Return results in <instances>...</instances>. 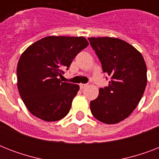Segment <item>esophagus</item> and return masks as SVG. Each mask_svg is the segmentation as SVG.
<instances>
[{"mask_svg":"<svg viewBox=\"0 0 159 159\" xmlns=\"http://www.w3.org/2000/svg\"><path fill=\"white\" fill-rule=\"evenodd\" d=\"M87 87V84H80V87H81V89H84L85 87Z\"/></svg>","mask_w":159,"mask_h":159,"instance_id":"esophagus-1","label":"esophagus"}]
</instances>
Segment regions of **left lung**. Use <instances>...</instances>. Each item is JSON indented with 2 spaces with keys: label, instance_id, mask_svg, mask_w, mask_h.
<instances>
[{
  "label": "left lung",
  "instance_id": "1",
  "mask_svg": "<svg viewBox=\"0 0 159 159\" xmlns=\"http://www.w3.org/2000/svg\"><path fill=\"white\" fill-rule=\"evenodd\" d=\"M102 62L103 72L111 80L100 88L97 99L90 103L95 118L105 124H117L138 106L147 84V67L134 47L117 38H88Z\"/></svg>",
  "mask_w": 159,
  "mask_h": 159
}]
</instances>
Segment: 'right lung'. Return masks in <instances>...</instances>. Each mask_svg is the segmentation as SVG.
Instances as JSON below:
<instances>
[{"mask_svg":"<svg viewBox=\"0 0 159 159\" xmlns=\"http://www.w3.org/2000/svg\"><path fill=\"white\" fill-rule=\"evenodd\" d=\"M84 37L48 36L29 46L17 65V87L33 116L57 121L69 112L79 86L62 82V68H68L79 52L88 46Z\"/></svg>","mask_w":159,"mask_h":159,"instance_id":"right-lung-1","label":"right lung"}]
</instances>
